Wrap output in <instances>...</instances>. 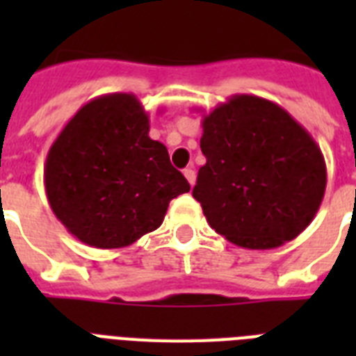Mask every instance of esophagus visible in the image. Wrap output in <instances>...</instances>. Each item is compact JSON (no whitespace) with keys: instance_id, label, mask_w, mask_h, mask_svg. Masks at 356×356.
<instances>
[{"instance_id":"obj_1","label":"esophagus","mask_w":356,"mask_h":356,"mask_svg":"<svg viewBox=\"0 0 356 356\" xmlns=\"http://www.w3.org/2000/svg\"><path fill=\"white\" fill-rule=\"evenodd\" d=\"M183 173H184V177H186V181L190 183V186H194V183H195V170H194V168H186Z\"/></svg>"}]
</instances>
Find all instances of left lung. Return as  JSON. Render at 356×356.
<instances>
[{
  "mask_svg": "<svg viewBox=\"0 0 356 356\" xmlns=\"http://www.w3.org/2000/svg\"><path fill=\"white\" fill-rule=\"evenodd\" d=\"M194 200L218 234L245 249H275L309 227L327 186L309 131L277 103L236 94L203 114Z\"/></svg>",
  "mask_w": 356,
  "mask_h": 356,
  "instance_id": "left-lung-1",
  "label": "left lung"
}]
</instances>
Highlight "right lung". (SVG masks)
Listing matches in <instances>:
<instances>
[{
	"label": "right lung",
	"instance_id": "1",
	"mask_svg": "<svg viewBox=\"0 0 356 356\" xmlns=\"http://www.w3.org/2000/svg\"><path fill=\"white\" fill-rule=\"evenodd\" d=\"M44 184L57 220L86 245L127 248L161 227L190 184L133 94H105L75 113L47 151Z\"/></svg>",
	"mask_w": 356,
	"mask_h": 356
}]
</instances>
